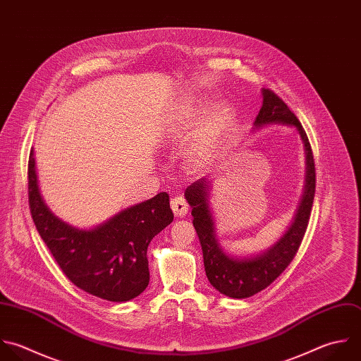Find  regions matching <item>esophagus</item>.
<instances>
[{
	"label": "esophagus",
	"instance_id": "obj_1",
	"mask_svg": "<svg viewBox=\"0 0 361 361\" xmlns=\"http://www.w3.org/2000/svg\"><path fill=\"white\" fill-rule=\"evenodd\" d=\"M170 207H171V209H173L174 215H176V216H178V218L185 216V215H187V212H188L187 201H185L183 197H176V198H173V200H171V202H170Z\"/></svg>",
	"mask_w": 361,
	"mask_h": 361
}]
</instances>
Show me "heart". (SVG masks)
<instances>
[{
  "mask_svg": "<svg viewBox=\"0 0 361 361\" xmlns=\"http://www.w3.org/2000/svg\"><path fill=\"white\" fill-rule=\"evenodd\" d=\"M202 111L195 101H184L163 123V142L170 146L183 143L195 130L184 152V164L191 173H205L218 164L238 119L235 106L226 101L215 104L204 115Z\"/></svg>",
  "mask_w": 361,
  "mask_h": 361,
  "instance_id": "1",
  "label": "heart"
}]
</instances>
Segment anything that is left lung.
Returning <instances> with one entry per match:
<instances>
[{"label": "left lung", "instance_id": "1", "mask_svg": "<svg viewBox=\"0 0 361 361\" xmlns=\"http://www.w3.org/2000/svg\"><path fill=\"white\" fill-rule=\"evenodd\" d=\"M263 105L255 119L253 130L269 125H286L295 128L305 152V184L304 192L295 211L294 219L283 236L269 249L250 255L236 256L228 253L221 245L215 219L209 207L212 180L204 177L185 190V200L191 205L192 225L197 231L208 281L221 294L229 298H249L267 288L293 262L304 239L315 197V163L308 136L298 118L286 102L273 91L263 88Z\"/></svg>", "mask_w": 361, "mask_h": 361}]
</instances>
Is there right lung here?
<instances>
[{
    "label": "right lung",
    "mask_w": 361,
    "mask_h": 361,
    "mask_svg": "<svg viewBox=\"0 0 361 361\" xmlns=\"http://www.w3.org/2000/svg\"><path fill=\"white\" fill-rule=\"evenodd\" d=\"M27 191L35 226L74 286L111 302L130 301L146 290L149 243L174 218L167 192L132 205L94 228L73 226L56 216L42 198L33 150L27 163Z\"/></svg>",
    "instance_id": "obj_1"
}]
</instances>
